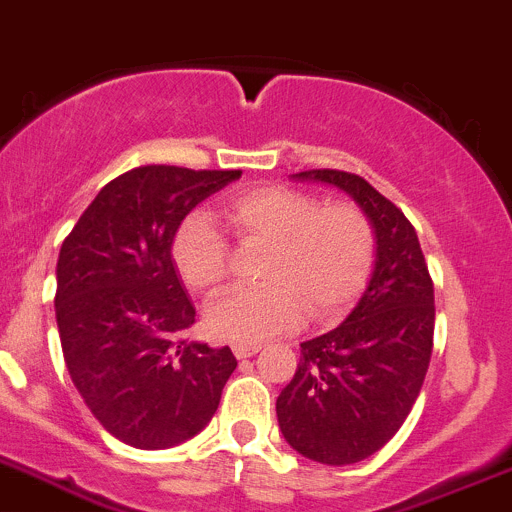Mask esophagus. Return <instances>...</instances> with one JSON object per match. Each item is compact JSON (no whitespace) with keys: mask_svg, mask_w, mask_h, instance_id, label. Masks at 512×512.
<instances>
[{"mask_svg":"<svg viewBox=\"0 0 512 512\" xmlns=\"http://www.w3.org/2000/svg\"><path fill=\"white\" fill-rule=\"evenodd\" d=\"M231 350H234V355L239 357V360H246V357H254L256 352L261 350V345H246V342H241V345H234Z\"/></svg>","mask_w":512,"mask_h":512,"instance_id":"esophagus-1","label":"esophagus"}]
</instances>
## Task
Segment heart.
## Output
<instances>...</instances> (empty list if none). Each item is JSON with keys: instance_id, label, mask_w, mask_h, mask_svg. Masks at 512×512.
Wrapping results in <instances>:
<instances>
[{"instance_id": "heart-1", "label": "heart", "mask_w": 512, "mask_h": 512, "mask_svg": "<svg viewBox=\"0 0 512 512\" xmlns=\"http://www.w3.org/2000/svg\"><path fill=\"white\" fill-rule=\"evenodd\" d=\"M236 241L263 244V286L229 288L204 310V328L224 342L268 340L300 325L340 318L365 288L377 241L365 212L328 204L288 187L234 194L219 209ZM172 263L192 291H214L231 268V249L204 212L182 219L172 236Z\"/></svg>"}]
</instances>
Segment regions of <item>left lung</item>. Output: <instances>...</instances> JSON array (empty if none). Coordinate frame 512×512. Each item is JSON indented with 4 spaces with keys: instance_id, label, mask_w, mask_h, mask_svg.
<instances>
[{
    "instance_id": "left-lung-1",
    "label": "left lung",
    "mask_w": 512,
    "mask_h": 512,
    "mask_svg": "<svg viewBox=\"0 0 512 512\" xmlns=\"http://www.w3.org/2000/svg\"><path fill=\"white\" fill-rule=\"evenodd\" d=\"M293 179L350 194L377 239L360 303L335 330L300 342L298 370L276 399L278 426L295 451L347 466L382 449L412 412L434 347V283L412 221L367 179L340 170Z\"/></svg>"
}]
</instances>
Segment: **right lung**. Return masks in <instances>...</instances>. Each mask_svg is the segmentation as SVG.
<instances>
[{
  "instance_id": "right-lung-1",
  "label": "right lung",
  "mask_w": 512,
  "mask_h": 512,
  "mask_svg": "<svg viewBox=\"0 0 512 512\" xmlns=\"http://www.w3.org/2000/svg\"><path fill=\"white\" fill-rule=\"evenodd\" d=\"M241 170L135 167L96 194L56 263L68 374L108 434L135 449L184 444L212 421L236 370L229 347L182 340L194 323L172 236Z\"/></svg>"
}]
</instances>
